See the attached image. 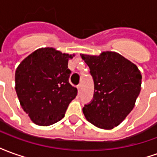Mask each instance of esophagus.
<instances>
[{"label": "esophagus", "mask_w": 157, "mask_h": 157, "mask_svg": "<svg viewBox=\"0 0 157 157\" xmlns=\"http://www.w3.org/2000/svg\"><path fill=\"white\" fill-rule=\"evenodd\" d=\"M77 89H78V93L80 94V92H81V90H82V84H79L77 86Z\"/></svg>", "instance_id": "obj_1"}]
</instances>
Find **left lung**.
<instances>
[{"mask_svg":"<svg viewBox=\"0 0 157 157\" xmlns=\"http://www.w3.org/2000/svg\"><path fill=\"white\" fill-rule=\"evenodd\" d=\"M81 56L94 82L93 99L84 106L83 113L96 127L112 129L134 109L141 89V73L135 64L116 52Z\"/></svg>","mask_w":157,"mask_h":157,"instance_id":"8db88e82","label":"left lung"}]
</instances>
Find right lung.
Here are the masks:
<instances>
[{"label": "right lung", "mask_w": 157, "mask_h": 157, "mask_svg": "<svg viewBox=\"0 0 157 157\" xmlns=\"http://www.w3.org/2000/svg\"><path fill=\"white\" fill-rule=\"evenodd\" d=\"M74 55L42 48L22 60L15 73L20 104L34 124L48 126L64 118L77 89L69 82L68 60Z\"/></svg>", "instance_id": "obj_1"}]
</instances>
